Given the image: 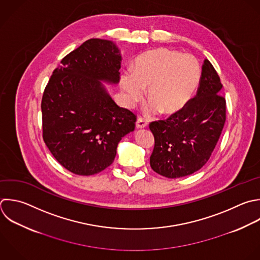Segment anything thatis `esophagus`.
Masks as SVG:
<instances>
[{
	"label": "esophagus",
	"mask_w": 260,
	"mask_h": 260,
	"mask_svg": "<svg viewBox=\"0 0 260 260\" xmlns=\"http://www.w3.org/2000/svg\"><path fill=\"white\" fill-rule=\"evenodd\" d=\"M147 126V122L141 118H138L137 121H136V128L137 129H142V128H145Z\"/></svg>",
	"instance_id": "1"
}]
</instances>
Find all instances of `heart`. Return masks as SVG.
I'll return each mask as SVG.
<instances>
[{"label": "heart", "instance_id": "heart-1", "mask_svg": "<svg viewBox=\"0 0 260 260\" xmlns=\"http://www.w3.org/2000/svg\"><path fill=\"white\" fill-rule=\"evenodd\" d=\"M200 78L201 67L194 56L161 48L140 55L134 63L133 73L125 71L120 84L127 107L132 108L141 102L147 88L150 101L146 113L161 111L171 116L187 107Z\"/></svg>", "mask_w": 260, "mask_h": 260}]
</instances>
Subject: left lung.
Here are the masks:
<instances>
[{"instance_id":"obj_1","label":"left lung","mask_w":260,"mask_h":260,"mask_svg":"<svg viewBox=\"0 0 260 260\" xmlns=\"http://www.w3.org/2000/svg\"><path fill=\"white\" fill-rule=\"evenodd\" d=\"M215 69L204 60L199 87L187 107L167 120L154 121L151 169L167 178L189 176L209 159L225 122V100Z\"/></svg>"}]
</instances>
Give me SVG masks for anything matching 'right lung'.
Masks as SVG:
<instances>
[{
    "label": "right lung",
    "instance_id": "obj_1",
    "mask_svg": "<svg viewBox=\"0 0 260 260\" xmlns=\"http://www.w3.org/2000/svg\"><path fill=\"white\" fill-rule=\"evenodd\" d=\"M121 61L113 42L88 40L62 59L44 91V141L76 175H94L111 166L120 140L135 129L136 116L120 108L103 83L119 82Z\"/></svg>",
    "mask_w": 260,
    "mask_h": 260
}]
</instances>
